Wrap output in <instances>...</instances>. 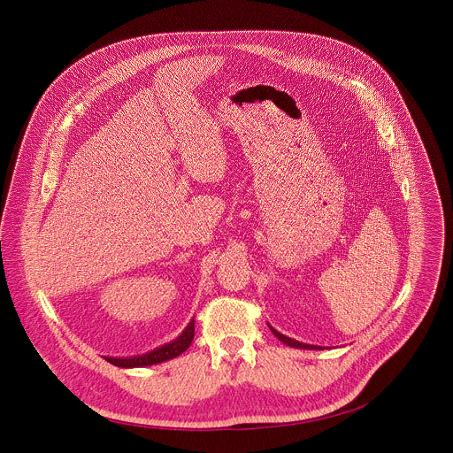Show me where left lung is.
I'll use <instances>...</instances> for the list:
<instances>
[{
  "mask_svg": "<svg viewBox=\"0 0 453 453\" xmlns=\"http://www.w3.org/2000/svg\"><path fill=\"white\" fill-rule=\"evenodd\" d=\"M270 329H272V333L280 340V342H284V343H288L289 347H296V349H311V350H316V349H321V347H318V345H309V343H302V342H296V340H293V338H289V336H286V334H282V333H279V331H275L272 326H270Z\"/></svg>",
  "mask_w": 453,
  "mask_h": 453,
  "instance_id": "1",
  "label": "left lung"
}]
</instances>
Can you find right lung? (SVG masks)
Returning a JSON list of instances; mask_svg holds the SVG:
<instances>
[{"label": "right lung", "mask_w": 453, "mask_h": 453, "mask_svg": "<svg viewBox=\"0 0 453 453\" xmlns=\"http://www.w3.org/2000/svg\"><path fill=\"white\" fill-rule=\"evenodd\" d=\"M195 334V319H192L188 326L183 329V333L173 340L171 343H165L151 352H146L142 356H134V357H106L104 359L119 368H142V366H151V365H158L164 361H169L173 357H178L180 354H183L194 340Z\"/></svg>", "instance_id": "1"}]
</instances>
